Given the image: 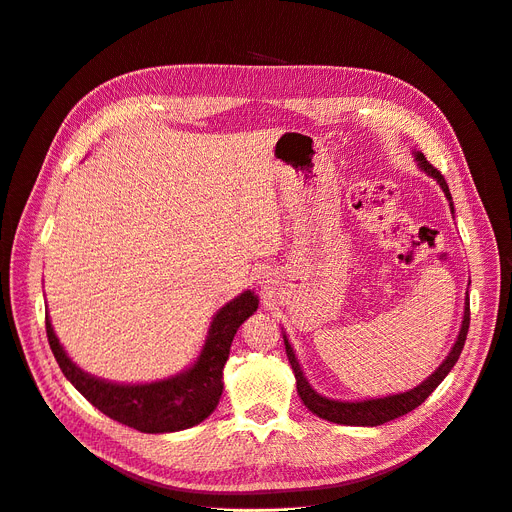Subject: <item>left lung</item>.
<instances>
[{
  "label": "left lung",
  "instance_id": "obj_1",
  "mask_svg": "<svg viewBox=\"0 0 512 512\" xmlns=\"http://www.w3.org/2000/svg\"><path fill=\"white\" fill-rule=\"evenodd\" d=\"M419 166L429 174L434 176L442 191L446 195V199L450 201V209H452V197H450V191H448V184L444 180V176L440 174L438 168H434L429 161L425 159L423 153H415ZM454 211V209H452ZM469 319H471V311H469V294H467V303H465V315H463V326H461V332H459V338H456L454 346L450 355L444 359V363L429 375V378L419 384L417 388L409 390V392H402V394H394V396H386V398H373V400H359V402H340V400H330L326 396H319L307 382V378L301 371V365L297 361V357H294L292 353V346L288 344L286 336H284V346H286V357L292 365V371H294V378H297V392L301 396V400L305 402V407L315 413L317 417L321 419H328L332 423H340V425H365V427H373V425H382L386 421H392L396 417H402L411 413L413 409H417L421 402H425V398L432 394L440 384L442 380L448 375V371L454 367V363L459 361L461 357V351L465 346V340H467V332H469Z\"/></svg>",
  "mask_w": 512,
  "mask_h": 512
}]
</instances>
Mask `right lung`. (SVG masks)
<instances>
[{
	"label": "right lung",
	"instance_id": "right-lung-1",
	"mask_svg": "<svg viewBox=\"0 0 512 512\" xmlns=\"http://www.w3.org/2000/svg\"><path fill=\"white\" fill-rule=\"evenodd\" d=\"M257 305V294L251 290L242 292L240 297L215 313L201 357L191 369L164 382L139 386L112 384L93 378L66 357L47 315L45 330L51 353L66 380H70V384L95 409L122 425L139 429L143 434H168L201 423L218 407L232 338L242 321L257 311Z\"/></svg>",
	"mask_w": 512,
	"mask_h": 512
}]
</instances>
